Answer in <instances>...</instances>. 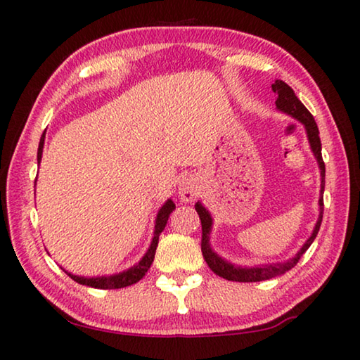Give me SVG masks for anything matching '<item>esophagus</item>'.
<instances>
[{
	"instance_id": "obj_1",
	"label": "esophagus",
	"mask_w": 360,
	"mask_h": 360,
	"mask_svg": "<svg viewBox=\"0 0 360 360\" xmlns=\"http://www.w3.org/2000/svg\"><path fill=\"white\" fill-rule=\"evenodd\" d=\"M198 191H197V186H195V182L192 181H184L179 187V197L184 200V202H192L193 198H197Z\"/></svg>"
}]
</instances>
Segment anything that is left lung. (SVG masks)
<instances>
[{
	"label": "left lung",
	"instance_id": "obj_1",
	"mask_svg": "<svg viewBox=\"0 0 360 360\" xmlns=\"http://www.w3.org/2000/svg\"><path fill=\"white\" fill-rule=\"evenodd\" d=\"M273 92L278 94L276 98V106L281 111L290 114L292 117H295L297 120H300L304 125L308 133V139L309 144H311V149L314 152L316 158H318L319 168H321V176H322V191L321 193H324V179H326V165L324 160H322V154H321V138H319V129L318 124H316L314 117L311 112L304 108L303 103L297 98V95L294 94L288 84L284 81H276L271 85ZM319 206H321V212H319V219L318 224H316L313 235L309 236V240L304 243L303 248L295 254V257H292L290 260L284 262V264H273V265H262V266H252V268H241L236 265H231L229 262L222 260L217 254L211 251L210 248V230H211V216L210 212L206 211L202 205L197 203L195 205V210H197L200 221H202V252L203 257L206 260V264L211 268L212 271L216 273L217 276H221L224 279H229V281H238V283H257V281H265V279L275 278L279 275H284L285 271H289L290 268H294L298 260H300L302 255L307 252V249L311 246V243L314 241L316 236H318V231L321 229V222H322V214H324V198H319Z\"/></svg>",
	"mask_w": 360,
	"mask_h": 360
}]
</instances>
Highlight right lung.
Returning <instances> with one entry per match:
<instances>
[{"label": "right lung", "mask_w": 360, "mask_h": 360, "mask_svg": "<svg viewBox=\"0 0 360 360\" xmlns=\"http://www.w3.org/2000/svg\"><path fill=\"white\" fill-rule=\"evenodd\" d=\"M42 146H44V133H42L41 136V141H39V148H38V163L41 162V155H42ZM176 208L174 203L172 200H168V202L162 206L160 211H158L157 219H155V231H154V238H152L150 243V248L149 251L146 252L144 257L141 259L138 265H135L130 270H127L124 273H119V275H112V276H101V278H84V276H76V275H71L68 273V276L71 279H75L76 283L82 284V285H90V288H95V289H122V288H127V285H131L138 283L139 279H141L148 270L152 265V262H154L155 257V249L158 245V236L165 229V225L168 222V217L172 214L173 210Z\"/></svg>", "instance_id": "obj_1"}]
</instances>
